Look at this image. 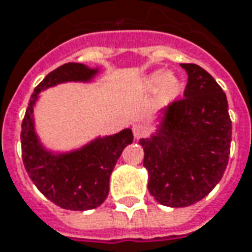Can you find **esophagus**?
<instances>
[{"instance_id":"1","label":"esophagus","mask_w":252,"mask_h":252,"mask_svg":"<svg viewBox=\"0 0 252 252\" xmlns=\"http://www.w3.org/2000/svg\"><path fill=\"white\" fill-rule=\"evenodd\" d=\"M133 134H134V137L141 138L144 137L147 134V127L144 125H141V123H136V125H133Z\"/></svg>"}]
</instances>
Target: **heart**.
Returning <instances> with one entry per match:
<instances>
[{"label": "heart", "mask_w": 252, "mask_h": 252, "mask_svg": "<svg viewBox=\"0 0 252 252\" xmlns=\"http://www.w3.org/2000/svg\"><path fill=\"white\" fill-rule=\"evenodd\" d=\"M146 86L148 90L155 91L159 87H163V94L166 97H170L173 94H176L177 91L180 90V80L175 77V76H169L165 70H158L154 72L153 75L147 77Z\"/></svg>", "instance_id": "heart-1"}]
</instances>
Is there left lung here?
<instances>
[{"mask_svg": "<svg viewBox=\"0 0 252 252\" xmlns=\"http://www.w3.org/2000/svg\"><path fill=\"white\" fill-rule=\"evenodd\" d=\"M189 75L185 97L162 112L144 148L148 190L162 205L189 207L208 195L223 176L232 141V121L220 86L195 63H180Z\"/></svg>", "mask_w": 252, "mask_h": 252, "instance_id": "1", "label": "left lung"}]
</instances>
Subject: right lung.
<instances>
[{"label":"right lung","mask_w":252,"mask_h":252,"mask_svg":"<svg viewBox=\"0 0 252 252\" xmlns=\"http://www.w3.org/2000/svg\"><path fill=\"white\" fill-rule=\"evenodd\" d=\"M98 69L69 62L57 67L34 89L22 122V159L29 177L55 205L70 211L99 207L109 193V177L125 147L133 143V133L125 129L112 136L97 137L79 150L54 154L37 137L33 108L38 94L66 82H90Z\"/></svg>","instance_id":"1"}]
</instances>
